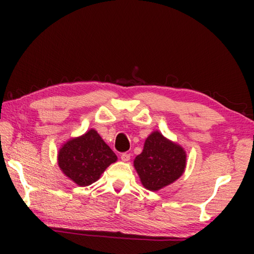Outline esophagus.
<instances>
[{"label": "esophagus", "instance_id": "esophagus-1", "mask_svg": "<svg viewBox=\"0 0 254 254\" xmlns=\"http://www.w3.org/2000/svg\"><path fill=\"white\" fill-rule=\"evenodd\" d=\"M130 158H131V154L130 153H127V152H124V153H122L121 154V160L122 161H128L130 160Z\"/></svg>", "mask_w": 254, "mask_h": 254}]
</instances>
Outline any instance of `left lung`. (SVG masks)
<instances>
[{"label": "left lung", "mask_w": 254, "mask_h": 254, "mask_svg": "<svg viewBox=\"0 0 254 254\" xmlns=\"http://www.w3.org/2000/svg\"><path fill=\"white\" fill-rule=\"evenodd\" d=\"M134 168L144 188L151 191L168 186L184 174L186 152L179 144L154 131L134 159Z\"/></svg>", "instance_id": "1"}]
</instances>
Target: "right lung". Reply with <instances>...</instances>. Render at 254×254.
I'll use <instances>...</instances> for the list:
<instances>
[{
	"mask_svg": "<svg viewBox=\"0 0 254 254\" xmlns=\"http://www.w3.org/2000/svg\"><path fill=\"white\" fill-rule=\"evenodd\" d=\"M117 160V154L94 128L68 140L58 152L60 170L80 187L95 183Z\"/></svg>",
	"mask_w": 254,
	"mask_h": 254,
	"instance_id": "1",
	"label": "right lung"
}]
</instances>
